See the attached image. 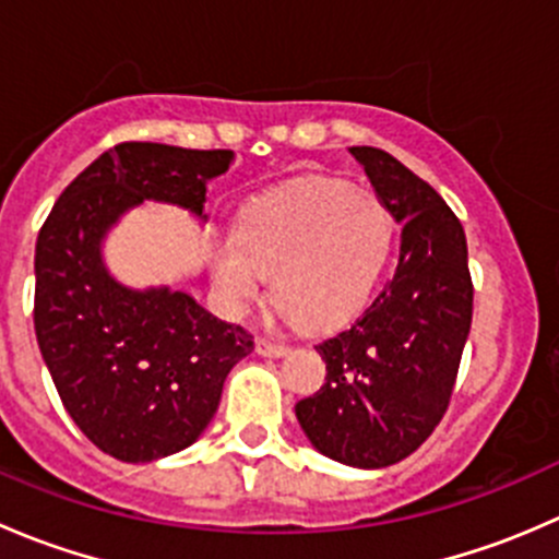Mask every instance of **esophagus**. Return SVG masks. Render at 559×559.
Masks as SVG:
<instances>
[{
	"label": "esophagus",
	"mask_w": 559,
	"mask_h": 559,
	"mask_svg": "<svg viewBox=\"0 0 559 559\" xmlns=\"http://www.w3.org/2000/svg\"><path fill=\"white\" fill-rule=\"evenodd\" d=\"M286 352H289V348H286L284 343H273V341H267V337H259L257 341L259 357H284Z\"/></svg>",
	"instance_id": "1"
}]
</instances>
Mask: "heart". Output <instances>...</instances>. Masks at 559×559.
<instances>
[{
	"label": "heart",
	"instance_id": "obj_1",
	"mask_svg": "<svg viewBox=\"0 0 559 559\" xmlns=\"http://www.w3.org/2000/svg\"><path fill=\"white\" fill-rule=\"evenodd\" d=\"M392 243L379 194L341 180L308 178L253 200L235 224V243L213 253V284L229 313L257 300L273 275L275 313L332 330L373 292Z\"/></svg>",
	"mask_w": 559,
	"mask_h": 559
}]
</instances>
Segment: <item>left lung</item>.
Listing matches in <instances>:
<instances>
[{"label": "left lung", "mask_w": 559, "mask_h": 559, "mask_svg": "<svg viewBox=\"0 0 559 559\" xmlns=\"http://www.w3.org/2000/svg\"><path fill=\"white\" fill-rule=\"evenodd\" d=\"M348 151L403 224L397 267L359 319L316 346L326 381L295 414L321 454L370 471L414 454L447 414L473 284L465 233L443 197L386 151Z\"/></svg>", "instance_id": "8db88e82"}]
</instances>
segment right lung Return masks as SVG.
I'll list each match as a JSON object with an SVG mask.
<instances>
[{
    "label": "right lung",
    "mask_w": 559,
    "mask_h": 559,
    "mask_svg": "<svg viewBox=\"0 0 559 559\" xmlns=\"http://www.w3.org/2000/svg\"><path fill=\"white\" fill-rule=\"evenodd\" d=\"M233 159V151L121 143L61 191L37 235L39 352L72 421L121 462L191 447L211 425L229 370L253 352V337L186 292L123 286L107 270L103 240L143 200L205 222L207 180Z\"/></svg>",
    "instance_id": "right-lung-1"
}]
</instances>
